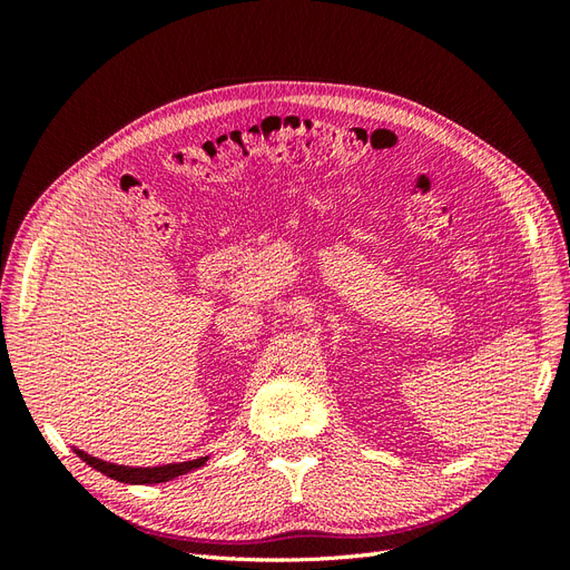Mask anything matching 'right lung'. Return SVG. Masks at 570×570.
<instances>
[{"label": "right lung", "mask_w": 570, "mask_h": 570, "mask_svg": "<svg viewBox=\"0 0 570 570\" xmlns=\"http://www.w3.org/2000/svg\"><path fill=\"white\" fill-rule=\"evenodd\" d=\"M85 463L92 465L99 473H105L118 482H130V485H151V482H166V480H174L178 475H185L189 471L199 469L209 456H202V459H193V461H180V463H166V465H151V469H132V465H118V463H109V461H101L97 456L85 454L82 450H73Z\"/></svg>", "instance_id": "1"}]
</instances>
